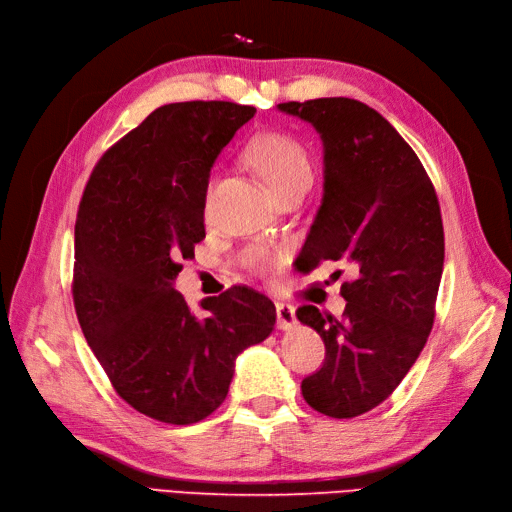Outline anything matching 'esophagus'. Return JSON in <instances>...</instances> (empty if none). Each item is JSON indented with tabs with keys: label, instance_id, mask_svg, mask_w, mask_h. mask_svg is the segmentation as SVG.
Returning a JSON list of instances; mask_svg holds the SVG:
<instances>
[{
	"label": "esophagus",
	"instance_id": "34e87169",
	"mask_svg": "<svg viewBox=\"0 0 512 512\" xmlns=\"http://www.w3.org/2000/svg\"><path fill=\"white\" fill-rule=\"evenodd\" d=\"M275 312H277V327L282 331H290L294 324H297V312H294L292 305L275 303Z\"/></svg>",
	"mask_w": 512,
	"mask_h": 512
}]
</instances>
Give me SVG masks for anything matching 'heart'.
I'll return each mask as SVG.
<instances>
[{
  "mask_svg": "<svg viewBox=\"0 0 512 512\" xmlns=\"http://www.w3.org/2000/svg\"><path fill=\"white\" fill-rule=\"evenodd\" d=\"M247 162H250L258 173L269 183V188L275 196H282L284 192L297 188L301 183H312L314 168L309 162L305 147L288 134H262L250 143L245 151ZM277 267L275 256H262L258 258L260 271H273Z\"/></svg>",
  "mask_w": 512,
  "mask_h": 512,
  "instance_id": "b5f03b06",
  "label": "heart"
}]
</instances>
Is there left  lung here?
<instances>
[{
  "label": "left lung",
  "instance_id": "1",
  "mask_svg": "<svg viewBox=\"0 0 512 512\" xmlns=\"http://www.w3.org/2000/svg\"><path fill=\"white\" fill-rule=\"evenodd\" d=\"M312 123L324 151V192L305 241L314 267H356L342 284V318L314 305L297 318L327 356L301 382L320 414L352 418L389 397L425 348L444 269V228L436 190L421 160L374 108L350 98L277 104Z\"/></svg>",
  "mask_w": 512,
  "mask_h": 512
}]
</instances>
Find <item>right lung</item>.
<instances>
[{"label": "right lung", "instance_id": "1", "mask_svg": "<svg viewBox=\"0 0 512 512\" xmlns=\"http://www.w3.org/2000/svg\"><path fill=\"white\" fill-rule=\"evenodd\" d=\"M254 106L177 102L153 111L91 173L74 226L72 297L83 335L123 401L192 425L228 395L237 356L265 342L275 305L235 286L198 318L175 290L205 239L209 175Z\"/></svg>", "mask_w": 512, "mask_h": 512}]
</instances>
